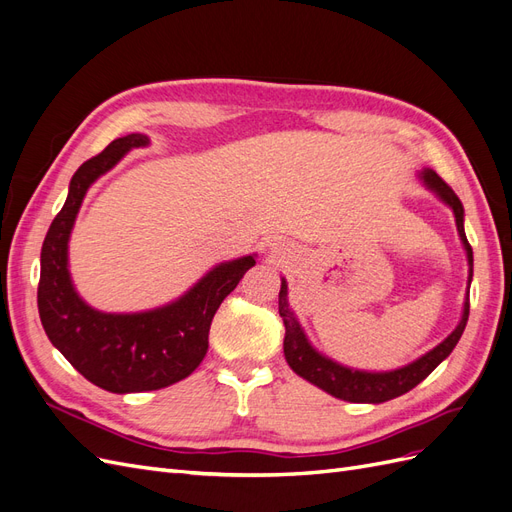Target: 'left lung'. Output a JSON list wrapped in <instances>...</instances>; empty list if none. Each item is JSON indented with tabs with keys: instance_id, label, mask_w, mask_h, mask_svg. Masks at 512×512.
<instances>
[{
	"instance_id": "8db88e82",
	"label": "left lung",
	"mask_w": 512,
	"mask_h": 512,
	"mask_svg": "<svg viewBox=\"0 0 512 512\" xmlns=\"http://www.w3.org/2000/svg\"><path fill=\"white\" fill-rule=\"evenodd\" d=\"M423 179L427 183V188L436 192L444 203L453 209L455 213V222L459 237L463 241V247L468 252V265H470V277L468 284L472 282V245L468 243L466 230H463V207L457 194L451 190V185L444 183L433 170H423ZM280 316L284 320L286 335H284V354L286 361L292 367L294 374H299L307 382H312L320 386L322 391H327L329 395L352 401V404H382V401L395 399L399 395H404L412 391L416 384H421L433 369H436L448 354L453 352L457 346L459 337L466 329V322L470 316V294L466 297V303H463V316L461 322L457 324V329L448 335L440 346L429 350L421 359L395 369V371H382V374H371V371H359V369H348L344 365H337L335 361L322 356L312 348V344L307 342V337L301 329V324L294 318L288 307V286L286 280H282V290H280Z\"/></svg>"
}]
</instances>
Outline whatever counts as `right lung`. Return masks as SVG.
Returning <instances> with one entry per match:
<instances>
[{
	"instance_id": "add662e5",
	"label": "right lung",
	"mask_w": 512,
	"mask_h": 512,
	"mask_svg": "<svg viewBox=\"0 0 512 512\" xmlns=\"http://www.w3.org/2000/svg\"><path fill=\"white\" fill-rule=\"evenodd\" d=\"M147 143L143 134H128L81 164L40 254L38 312L51 344L91 384L119 395L158 391L188 378L205 359L218 307L256 265L254 256L222 262L179 301L153 312L102 314L85 305L68 273V239L76 213L91 183L132 147Z\"/></svg>"
}]
</instances>
